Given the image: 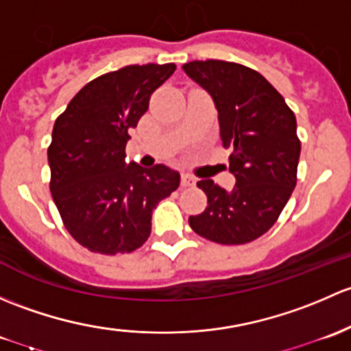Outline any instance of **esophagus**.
I'll use <instances>...</instances> for the list:
<instances>
[{"label":"esophagus","instance_id":"esophagus-1","mask_svg":"<svg viewBox=\"0 0 351 351\" xmlns=\"http://www.w3.org/2000/svg\"><path fill=\"white\" fill-rule=\"evenodd\" d=\"M180 184H182V187L194 186V184H196V179L189 174H182V177H180Z\"/></svg>","mask_w":351,"mask_h":351}]
</instances>
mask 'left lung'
<instances>
[{
	"instance_id": "8db88e82",
	"label": "left lung",
	"mask_w": 351,
	"mask_h": 351,
	"mask_svg": "<svg viewBox=\"0 0 351 351\" xmlns=\"http://www.w3.org/2000/svg\"><path fill=\"white\" fill-rule=\"evenodd\" d=\"M182 69L213 97L237 180L231 191L211 179L197 182L208 196V208L191 216V228L221 245L254 241L272 228L295 187L301 142L294 113L250 67L211 59Z\"/></svg>"
}]
</instances>
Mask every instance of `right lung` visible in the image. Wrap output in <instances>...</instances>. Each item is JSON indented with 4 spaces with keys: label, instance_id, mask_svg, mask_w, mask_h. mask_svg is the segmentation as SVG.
<instances>
[{
    "label": "right lung",
    "instance_id": "right-lung-1",
    "mask_svg": "<svg viewBox=\"0 0 351 351\" xmlns=\"http://www.w3.org/2000/svg\"><path fill=\"white\" fill-rule=\"evenodd\" d=\"M174 64L126 66L88 82L56 120L49 152L50 193L69 233L95 254H130L150 237L152 213L179 187L164 164L126 162L128 130Z\"/></svg>",
    "mask_w": 351,
    "mask_h": 351
}]
</instances>
